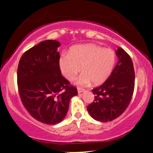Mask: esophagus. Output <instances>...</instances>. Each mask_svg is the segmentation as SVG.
Masks as SVG:
<instances>
[{
	"instance_id": "34e87169",
	"label": "esophagus",
	"mask_w": 153,
	"mask_h": 153,
	"mask_svg": "<svg viewBox=\"0 0 153 153\" xmlns=\"http://www.w3.org/2000/svg\"><path fill=\"white\" fill-rule=\"evenodd\" d=\"M77 91H78V93L79 94V93H81V92H83L85 91V90H84V89H82V88H79L78 89H77Z\"/></svg>"
}]
</instances>
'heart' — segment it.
<instances>
[{"instance_id":"heart-1","label":"heart","mask_w":153,"mask_h":153,"mask_svg":"<svg viewBox=\"0 0 153 153\" xmlns=\"http://www.w3.org/2000/svg\"><path fill=\"white\" fill-rule=\"evenodd\" d=\"M114 51L94 44L73 46L68 54H63L59 59V67L64 76L72 81L81 68L82 74L76 81L78 85H94L103 83L111 75L116 65Z\"/></svg>"}]
</instances>
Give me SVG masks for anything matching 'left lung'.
Instances as JSON below:
<instances>
[{"label":"left lung","instance_id":"obj_1","mask_svg":"<svg viewBox=\"0 0 153 153\" xmlns=\"http://www.w3.org/2000/svg\"><path fill=\"white\" fill-rule=\"evenodd\" d=\"M118 63L102 85L92 90L94 101L87 110L95 120L107 122L117 119L128 108L134 88V70L131 58L121 48L116 50Z\"/></svg>","mask_w":153,"mask_h":153}]
</instances>
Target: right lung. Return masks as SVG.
Returning a JSON list of instances; mask_svg holds the SVG:
<instances>
[{"label": "right lung", "mask_w": 153, "mask_h": 153, "mask_svg": "<svg viewBox=\"0 0 153 153\" xmlns=\"http://www.w3.org/2000/svg\"><path fill=\"white\" fill-rule=\"evenodd\" d=\"M59 46L55 40L42 41L24 53L18 66L22 103L33 118L46 124L63 121L70 100L78 94L76 88L61 75Z\"/></svg>", "instance_id": "obj_1"}]
</instances>
